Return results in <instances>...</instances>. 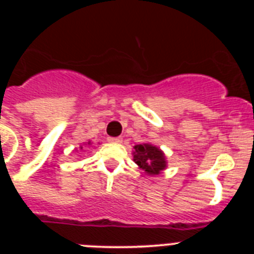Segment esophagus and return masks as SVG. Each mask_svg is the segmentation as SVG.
Segmentation results:
<instances>
[{"label": "esophagus", "instance_id": "obj_1", "mask_svg": "<svg viewBox=\"0 0 254 254\" xmlns=\"http://www.w3.org/2000/svg\"><path fill=\"white\" fill-rule=\"evenodd\" d=\"M108 141L112 143H121L122 142V138L121 137H108Z\"/></svg>", "mask_w": 254, "mask_h": 254}]
</instances>
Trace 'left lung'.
<instances>
[{"label":"left lung","mask_w":254,"mask_h":254,"mask_svg":"<svg viewBox=\"0 0 254 254\" xmlns=\"http://www.w3.org/2000/svg\"><path fill=\"white\" fill-rule=\"evenodd\" d=\"M133 161L138 165L140 169L146 173L147 176H159L167 168V158L160 147L155 146L152 143H140L134 145Z\"/></svg>","instance_id":"obj_1"}]
</instances>
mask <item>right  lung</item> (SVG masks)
Wrapping results in <instances>:
<instances>
[{
  "mask_svg": "<svg viewBox=\"0 0 254 254\" xmlns=\"http://www.w3.org/2000/svg\"><path fill=\"white\" fill-rule=\"evenodd\" d=\"M91 145V141H87V142H85V143H82L81 146H80V150H84V146H90ZM77 150V149H76Z\"/></svg>",
  "mask_w": 254,
  "mask_h": 254,
  "instance_id": "right-lung-1",
  "label": "right lung"
}]
</instances>
